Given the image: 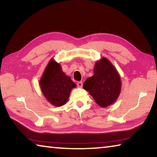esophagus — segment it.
<instances>
[{
  "mask_svg": "<svg viewBox=\"0 0 157 157\" xmlns=\"http://www.w3.org/2000/svg\"><path fill=\"white\" fill-rule=\"evenodd\" d=\"M82 85H83V84H82V82H78V83H77V86H78V87H82Z\"/></svg>",
  "mask_w": 157,
  "mask_h": 157,
  "instance_id": "esophagus-1",
  "label": "esophagus"
}]
</instances>
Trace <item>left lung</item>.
<instances>
[{"label":"left lung","mask_w":157,"mask_h":157,"mask_svg":"<svg viewBox=\"0 0 157 157\" xmlns=\"http://www.w3.org/2000/svg\"><path fill=\"white\" fill-rule=\"evenodd\" d=\"M121 78L109 61L102 58L94 67V75L87 78L83 88L88 91L97 104L106 107L113 103L121 92Z\"/></svg>","instance_id":"8db88e82"}]
</instances>
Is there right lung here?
I'll return each instance as SVG.
<instances>
[{"label": "right lung", "mask_w": 157, "mask_h": 157, "mask_svg": "<svg viewBox=\"0 0 157 157\" xmlns=\"http://www.w3.org/2000/svg\"><path fill=\"white\" fill-rule=\"evenodd\" d=\"M40 86L46 99L52 105L60 107L67 102L71 89L76 85L62 72L59 63L51 60L45 69Z\"/></svg>", "instance_id": "1"}]
</instances>
